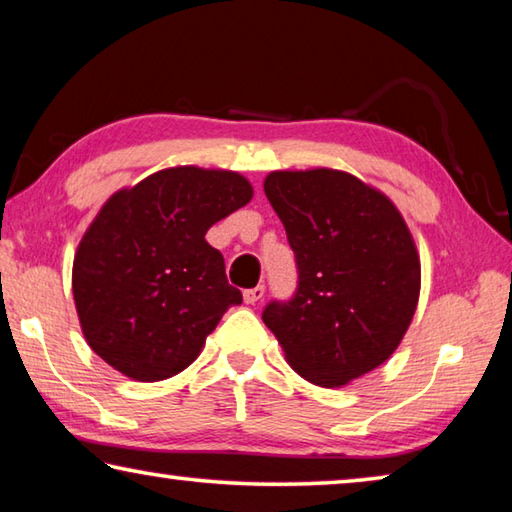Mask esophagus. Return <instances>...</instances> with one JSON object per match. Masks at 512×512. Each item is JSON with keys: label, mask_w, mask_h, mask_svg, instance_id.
Masks as SVG:
<instances>
[{"label": "esophagus", "mask_w": 512, "mask_h": 512, "mask_svg": "<svg viewBox=\"0 0 512 512\" xmlns=\"http://www.w3.org/2000/svg\"><path fill=\"white\" fill-rule=\"evenodd\" d=\"M264 284H257V287H253V289H246L244 291V302L246 305H255V302H259L264 298Z\"/></svg>", "instance_id": "34e87169"}]
</instances>
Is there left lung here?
I'll use <instances>...</instances> for the list:
<instances>
[{"label": "left lung", "mask_w": 512, "mask_h": 512, "mask_svg": "<svg viewBox=\"0 0 512 512\" xmlns=\"http://www.w3.org/2000/svg\"><path fill=\"white\" fill-rule=\"evenodd\" d=\"M264 192L298 268L293 296L264 307L266 327L311 384L336 388L375 370L400 345L420 296V259L400 212L334 169L273 171Z\"/></svg>", "instance_id": "8db88e82"}]
</instances>
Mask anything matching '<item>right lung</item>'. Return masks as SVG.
Listing matches in <instances>:
<instances>
[{
    "label": "right lung",
    "mask_w": 512,
    "mask_h": 512,
    "mask_svg": "<svg viewBox=\"0 0 512 512\" xmlns=\"http://www.w3.org/2000/svg\"><path fill=\"white\" fill-rule=\"evenodd\" d=\"M250 198L239 173L176 167L103 205L72 271L83 334L103 361L160 381L198 357L225 311L244 300L205 232Z\"/></svg>",
    "instance_id": "obj_1"
}]
</instances>
